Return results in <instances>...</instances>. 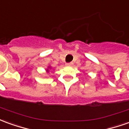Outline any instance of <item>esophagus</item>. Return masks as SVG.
<instances>
[{"label":"esophagus","mask_w":129,"mask_h":129,"mask_svg":"<svg viewBox=\"0 0 129 129\" xmlns=\"http://www.w3.org/2000/svg\"><path fill=\"white\" fill-rule=\"evenodd\" d=\"M66 65H67V66H73V62L67 63H66Z\"/></svg>","instance_id":"34e87169"}]
</instances>
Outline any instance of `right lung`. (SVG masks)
Returning a JSON list of instances; mask_svg holds the SVG:
<instances>
[{"label":"right lung","mask_w":129,"mask_h":129,"mask_svg":"<svg viewBox=\"0 0 129 129\" xmlns=\"http://www.w3.org/2000/svg\"><path fill=\"white\" fill-rule=\"evenodd\" d=\"M47 71H48V70H47Z\"/></svg>","instance_id":"obj_1"}]
</instances>
